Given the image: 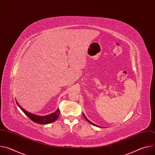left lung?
<instances>
[{"label": "left lung", "mask_w": 155, "mask_h": 155, "mask_svg": "<svg viewBox=\"0 0 155 155\" xmlns=\"http://www.w3.org/2000/svg\"><path fill=\"white\" fill-rule=\"evenodd\" d=\"M83 114V116H84V118H85V119H86V121H88V122H89V123H91V124H93V125H94V126H97V125H96V124H94V123H92V122H91V121H90V120H87V118H86V117H85V115H84V114ZM98 127H99V126H98Z\"/></svg>", "instance_id": "obj_1"}]
</instances>
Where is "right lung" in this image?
<instances>
[{
    "label": "right lung",
    "mask_w": 155,
    "mask_h": 155,
    "mask_svg": "<svg viewBox=\"0 0 155 155\" xmlns=\"http://www.w3.org/2000/svg\"><path fill=\"white\" fill-rule=\"evenodd\" d=\"M16 104L18 105V107L21 109L22 111H23L32 121H33L34 122L38 123V124H49V123H53V122L55 121L59 116L60 111H59V108H58L54 113H52L50 115H48L46 116H38V115H36L31 114V113L26 111L25 109H23L19 105V104L18 103L16 100Z\"/></svg>",
    "instance_id": "1"
}]
</instances>
